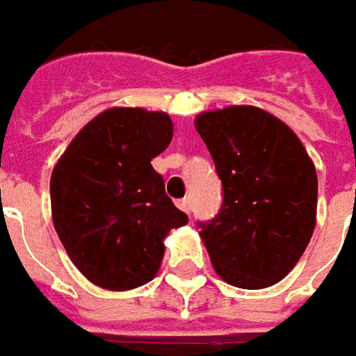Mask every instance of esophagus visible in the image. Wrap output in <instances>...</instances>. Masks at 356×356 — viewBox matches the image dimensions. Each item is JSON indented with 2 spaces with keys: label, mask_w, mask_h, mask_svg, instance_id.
<instances>
[{
  "label": "esophagus",
  "mask_w": 356,
  "mask_h": 356,
  "mask_svg": "<svg viewBox=\"0 0 356 356\" xmlns=\"http://www.w3.org/2000/svg\"><path fill=\"white\" fill-rule=\"evenodd\" d=\"M178 208H180V210H184L186 213H190V210H192V202H190V198L178 200Z\"/></svg>",
  "instance_id": "esophagus-1"
}]
</instances>
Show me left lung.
Segmentation results:
<instances>
[{"mask_svg":"<svg viewBox=\"0 0 356 356\" xmlns=\"http://www.w3.org/2000/svg\"><path fill=\"white\" fill-rule=\"evenodd\" d=\"M196 130L222 180L216 218L198 222L216 273L264 289L299 261L315 229L317 172L295 132L257 106L202 113Z\"/></svg>","mask_w":356,"mask_h":356,"instance_id":"left-lung-1","label":"left lung"}]
</instances>
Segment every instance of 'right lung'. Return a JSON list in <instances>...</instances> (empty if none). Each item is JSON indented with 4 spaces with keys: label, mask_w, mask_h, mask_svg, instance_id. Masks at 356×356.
<instances>
[{
    "label": "right lung",
    "mask_w": 356,
    "mask_h": 356,
    "mask_svg": "<svg viewBox=\"0 0 356 356\" xmlns=\"http://www.w3.org/2000/svg\"><path fill=\"white\" fill-rule=\"evenodd\" d=\"M172 120L144 108H108L71 140L51 174V212L75 267L111 291L158 273L164 238L188 224L150 160L168 148Z\"/></svg>",
    "instance_id": "1"
}]
</instances>
